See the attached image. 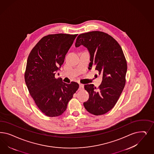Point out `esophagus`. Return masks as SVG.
<instances>
[{"mask_svg": "<svg viewBox=\"0 0 154 154\" xmlns=\"http://www.w3.org/2000/svg\"><path fill=\"white\" fill-rule=\"evenodd\" d=\"M83 88H84V85L79 83V89L82 90V89H83Z\"/></svg>", "mask_w": 154, "mask_h": 154, "instance_id": "34e87169", "label": "esophagus"}]
</instances>
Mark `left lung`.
Returning <instances> with one entry per match:
<instances>
[{"label": "left lung", "mask_w": 154, "mask_h": 154, "mask_svg": "<svg viewBox=\"0 0 154 154\" xmlns=\"http://www.w3.org/2000/svg\"><path fill=\"white\" fill-rule=\"evenodd\" d=\"M83 45L90 54L89 69L94 67L103 80L99 88L85 85L89 99L83 105L91 114H105L114 106L124 88L127 62L121 47L110 35L100 31L80 34L75 47Z\"/></svg>", "instance_id": "1"}]
</instances>
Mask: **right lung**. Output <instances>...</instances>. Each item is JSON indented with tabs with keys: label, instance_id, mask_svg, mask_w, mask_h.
I'll list each match as a JSON object with an SVG mask.
<instances>
[{
	"label": "right lung",
	"instance_id": "right-lung-1",
	"mask_svg": "<svg viewBox=\"0 0 154 154\" xmlns=\"http://www.w3.org/2000/svg\"><path fill=\"white\" fill-rule=\"evenodd\" d=\"M77 35H48L39 41L28 56L25 83L35 104L47 116L53 117L63 114L79 88L76 82L67 84L55 78Z\"/></svg>",
	"mask_w": 154,
	"mask_h": 154
}]
</instances>
